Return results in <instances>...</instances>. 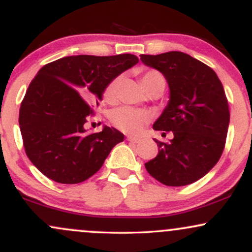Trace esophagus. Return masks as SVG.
I'll return each mask as SVG.
<instances>
[{"instance_id": "34e87169", "label": "esophagus", "mask_w": 252, "mask_h": 252, "mask_svg": "<svg viewBox=\"0 0 252 252\" xmlns=\"http://www.w3.org/2000/svg\"><path fill=\"white\" fill-rule=\"evenodd\" d=\"M126 140H128L129 142H132V143H138V142H140V138L132 137V136H128V137H126Z\"/></svg>"}]
</instances>
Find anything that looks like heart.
Wrapping results in <instances>:
<instances>
[{"instance_id":"b5f03b06","label":"heart","mask_w":252,"mask_h":252,"mask_svg":"<svg viewBox=\"0 0 252 252\" xmlns=\"http://www.w3.org/2000/svg\"><path fill=\"white\" fill-rule=\"evenodd\" d=\"M121 80H122V77L116 76L106 84L102 94L104 102L109 104L116 102ZM160 80H163V77L161 76L160 72L155 70H149L142 74V84L146 90L150 89L155 83L160 82ZM110 122L115 128L124 134L138 135L150 122V114L142 109L122 106V108H118L111 112Z\"/></svg>"}]
</instances>
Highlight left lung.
<instances>
[{"label":"left lung","instance_id":"8db88e82","mask_svg":"<svg viewBox=\"0 0 252 252\" xmlns=\"http://www.w3.org/2000/svg\"><path fill=\"white\" fill-rule=\"evenodd\" d=\"M141 60L160 71L170 90L153 128L174 135L167 143L154 138L158 154L144 164L147 172L166 186L195 182L215 167L225 147L230 110L222 84L210 66L182 52L142 54Z\"/></svg>","mask_w":252,"mask_h":252}]
</instances>
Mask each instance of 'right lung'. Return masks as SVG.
<instances>
[{
  "instance_id": "obj_1",
  "label": "right lung",
  "mask_w": 252,
  "mask_h": 252,
  "mask_svg": "<svg viewBox=\"0 0 252 252\" xmlns=\"http://www.w3.org/2000/svg\"><path fill=\"white\" fill-rule=\"evenodd\" d=\"M138 63L134 54L71 56L40 68L21 102L19 124L25 152L43 175L79 184L96 174L124 135L104 126L88 132L94 104L112 78Z\"/></svg>"
}]
</instances>
